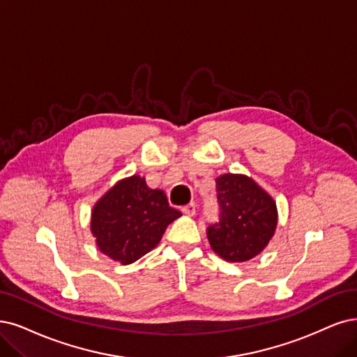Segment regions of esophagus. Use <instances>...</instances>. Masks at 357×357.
Segmentation results:
<instances>
[{"label":"esophagus","instance_id":"1","mask_svg":"<svg viewBox=\"0 0 357 357\" xmlns=\"http://www.w3.org/2000/svg\"><path fill=\"white\" fill-rule=\"evenodd\" d=\"M181 210H182V213H183V215H187V216H194V215H195V204H194V203L187 204V206H183Z\"/></svg>","mask_w":357,"mask_h":357}]
</instances>
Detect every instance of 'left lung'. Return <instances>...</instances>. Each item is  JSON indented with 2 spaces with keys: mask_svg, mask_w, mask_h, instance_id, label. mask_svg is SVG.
Masks as SVG:
<instances>
[{
  "mask_svg": "<svg viewBox=\"0 0 357 357\" xmlns=\"http://www.w3.org/2000/svg\"><path fill=\"white\" fill-rule=\"evenodd\" d=\"M219 222L207 227L213 252L228 261H247L272 238L278 222L272 197L244 175L227 174L216 179Z\"/></svg>",
  "mask_w": 357,
  "mask_h": 357,
  "instance_id": "1",
  "label": "left lung"
}]
</instances>
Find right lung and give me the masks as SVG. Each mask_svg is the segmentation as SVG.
Listing matches in <instances>:
<instances>
[{
    "label": "right lung",
    "mask_w": 357,
    "mask_h": 357,
    "mask_svg": "<svg viewBox=\"0 0 357 357\" xmlns=\"http://www.w3.org/2000/svg\"><path fill=\"white\" fill-rule=\"evenodd\" d=\"M181 215L169 206L162 190H151L144 178L130 176L96 204L91 231L105 256L129 265L160 243L169 223Z\"/></svg>",
    "instance_id": "add662e5"
}]
</instances>
